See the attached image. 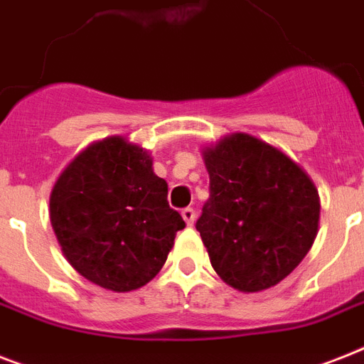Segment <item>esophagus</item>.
I'll return each instance as SVG.
<instances>
[{"mask_svg":"<svg viewBox=\"0 0 364 364\" xmlns=\"http://www.w3.org/2000/svg\"><path fill=\"white\" fill-rule=\"evenodd\" d=\"M183 218H185V223L188 224V226H192L194 224V220H196V213H194V209L192 208H185L181 211Z\"/></svg>","mask_w":364,"mask_h":364,"instance_id":"esophagus-1","label":"esophagus"}]
</instances>
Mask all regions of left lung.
<instances>
[{
    "label": "left lung",
    "mask_w": 364,
    "mask_h": 364,
    "mask_svg": "<svg viewBox=\"0 0 364 364\" xmlns=\"http://www.w3.org/2000/svg\"><path fill=\"white\" fill-rule=\"evenodd\" d=\"M209 200L196 230L213 269L239 291H262L286 279L318 232L320 198L291 159L237 132L203 151Z\"/></svg>",
    "instance_id": "obj_1"
}]
</instances>
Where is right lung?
I'll return each mask as SVG.
<instances>
[{
	"instance_id": "right-lung-1",
	"label": "right lung",
	"mask_w": 364,
	"mask_h": 364,
	"mask_svg": "<svg viewBox=\"0 0 364 364\" xmlns=\"http://www.w3.org/2000/svg\"><path fill=\"white\" fill-rule=\"evenodd\" d=\"M151 159L121 136L80 153L55 181L50 220L69 264L112 291L141 288L162 269L185 220Z\"/></svg>"
}]
</instances>
